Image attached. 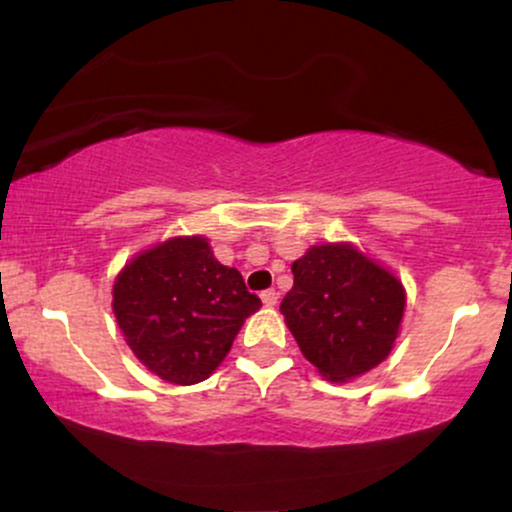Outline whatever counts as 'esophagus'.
Returning a JSON list of instances; mask_svg holds the SVG:
<instances>
[{
    "mask_svg": "<svg viewBox=\"0 0 512 512\" xmlns=\"http://www.w3.org/2000/svg\"><path fill=\"white\" fill-rule=\"evenodd\" d=\"M260 298H262L264 305H269V308H272V305H276V301H279V293H276L274 289H267V291L260 293Z\"/></svg>",
    "mask_w": 512,
    "mask_h": 512,
    "instance_id": "esophagus-1",
    "label": "esophagus"
}]
</instances>
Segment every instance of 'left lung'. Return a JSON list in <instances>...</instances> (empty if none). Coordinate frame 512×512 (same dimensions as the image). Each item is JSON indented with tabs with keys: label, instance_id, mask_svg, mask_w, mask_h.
Listing matches in <instances>:
<instances>
[{
	"label": "left lung",
	"instance_id": "1",
	"mask_svg": "<svg viewBox=\"0 0 512 512\" xmlns=\"http://www.w3.org/2000/svg\"><path fill=\"white\" fill-rule=\"evenodd\" d=\"M291 272L281 313L303 356L327 380L346 383L390 356L407 303L395 274L349 243L315 245Z\"/></svg>",
	"mask_w": 512,
	"mask_h": 512
}]
</instances>
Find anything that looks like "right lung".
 Here are the masks:
<instances>
[{
	"label": "right lung",
	"mask_w": 512,
	"mask_h": 512,
	"mask_svg": "<svg viewBox=\"0 0 512 512\" xmlns=\"http://www.w3.org/2000/svg\"><path fill=\"white\" fill-rule=\"evenodd\" d=\"M262 301L238 269L223 267L207 238H170L125 264L113 313L129 349L173 385L207 380Z\"/></svg>",
	"instance_id": "right-lung-1"
}]
</instances>
